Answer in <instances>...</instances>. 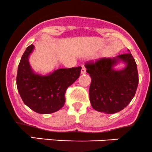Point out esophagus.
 <instances>
[{
    "instance_id": "1",
    "label": "esophagus",
    "mask_w": 152,
    "mask_h": 152,
    "mask_svg": "<svg viewBox=\"0 0 152 152\" xmlns=\"http://www.w3.org/2000/svg\"><path fill=\"white\" fill-rule=\"evenodd\" d=\"M81 73H82V74H85V73H86V68L85 66H82V70H81Z\"/></svg>"
}]
</instances>
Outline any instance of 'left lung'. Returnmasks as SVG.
<instances>
[{"label":"left lung","instance_id":"1","mask_svg":"<svg viewBox=\"0 0 152 152\" xmlns=\"http://www.w3.org/2000/svg\"><path fill=\"white\" fill-rule=\"evenodd\" d=\"M129 52L86 64L92 79L90 101L96 111L106 114L118 113L134 98L138 85V73L134 59ZM121 61L125 64V67L115 70L114 67Z\"/></svg>","mask_w":152,"mask_h":152}]
</instances>
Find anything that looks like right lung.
<instances>
[{
  "label": "right lung",
  "mask_w": 152,
  "mask_h": 152,
  "mask_svg": "<svg viewBox=\"0 0 152 152\" xmlns=\"http://www.w3.org/2000/svg\"><path fill=\"white\" fill-rule=\"evenodd\" d=\"M34 46L27 48L21 57L17 74V87L23 102L34 112L50 114L60 110L65 91L80 76L81 67L59 68L47 75L36 73L28 58Z\"/></svg>",
  "instance_id": "right-lung-1"
}]
</instances>
